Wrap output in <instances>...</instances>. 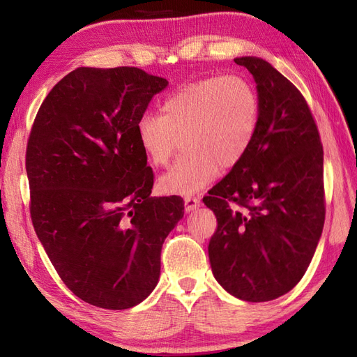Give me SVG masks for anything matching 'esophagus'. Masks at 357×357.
<instances>
[{"instance_id": "34e87169", "label": "esophagus", "mask_w": 357, "mask_h": 357, "mask_svg": "<svg viewBox=\"0 0 357 357\" xmlns=\"http://www.w3.org/2000/svg\"><path fill=\"white\" fill-rule=\"evenodd\" d=\"M184 204L187 211H193L201 206V198H198V196H188V198L184 199Z\"/></svg>"}]
</instances>
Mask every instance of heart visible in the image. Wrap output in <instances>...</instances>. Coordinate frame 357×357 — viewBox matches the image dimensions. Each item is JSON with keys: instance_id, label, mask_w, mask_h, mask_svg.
Returning <instances> with one entry per match:
<instances>
[{"instance_id": "1", "label": "heart", "mask_w": 357, "mask_h": 357, "mask_svg": "<svg viewBox=\"0 0 357 357\" xmlns=\"http://www.w3.org/2000/svg\"><path fill=\"white\" fill-rule=\"evenodd\" d=\"M261 98L241 75L188 82L164 100L161 113L146 112L136 123L138 142L153 165H165L181 138L187 149L159 178L172 195H195L245 158L261 124Z\"/></svg>"}]
</instances>
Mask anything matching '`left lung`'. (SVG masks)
<instances>
[{"label":"left lung","instance_id":"1","mask_svg":"<svg viewBox=\"0 0 357 357\" xmlns=\"http://www.w3.org/2000/svg\"><path fill=\"white\" fill-rule=\"evenodd\" d=\"M253 75L261 124L245 158L204 202L218 227L208 242L216 280L247 302L288 293L305 275L325 221L324 149L305 98L261 58H236Z\"/></svg>","mask_w":357,"mask_h":357}]
</instances>
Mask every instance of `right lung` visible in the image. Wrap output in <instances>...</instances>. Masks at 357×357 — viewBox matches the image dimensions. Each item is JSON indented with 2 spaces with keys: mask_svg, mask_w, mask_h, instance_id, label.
<instances>
[{
  "mask_svg": "<svg viewBox=\"0 0 357 357\" xmlns=\"http://www.w3.org/2000/svg\"><path fill=\"white\" fill-rule=\"evenodd\" d=\"M169 81L138 67H79L38 110L26 150L30 218L67 288L127 310L153 291L181 196L151 198L136 123Z\"/></svg>",
  "mask_w": 357,
  "mask_h": 357,
  "instance_id": "1",
  "label": "right lung"
}]
</instances>
